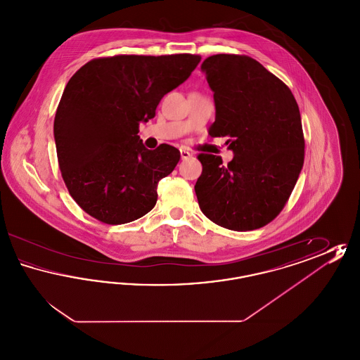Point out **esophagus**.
<instances>
[{
	"mask_svg": "<svg viewBox=\"0 0 360 360\" xmlns=\"http://www.w3.org/2000/svg\"><path fill=\"white\" fill-rule=\"evenodd\" d=\"M179 153H181V159H182V160L188 159V158L191 156V154H190L188 151H186V150H184V148H181V150H179Z\"/></svg>",
	"mask_w": 360,
	"mask_h": 360,
	"instance_id": "1",
	"label": "esophagus"
}]
</instances>
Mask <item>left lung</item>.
Returning <instances> with one entry per match:
<instances>
[{
    "mask_svg": "<svg viewBox=\"0 0 360 360\" xmlns=\"http://www.w3.org/2000/svg\"><path fill=\"white\" fill-rule=\"evenodd\" d=\"M213 91L212 136H228L233 159L198 155L194 186L209 220L232 231H252L283 209L304 166V134L297 101L274 74L244 55L219 53L201 65Z\"/></svg>",
    "mask_w": 360,
    "mask_h": 360,
    "instance_id": "8db88e82",
    "label": "left lung"
}]
</instances>
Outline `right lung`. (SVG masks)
Segmentation results:
<instances>
[{
	"instance_id": "1",
	"label": "right lung",
	"mask_w": 360,
	"mask_h": 360,
	"mask_svg": "<svg viewBox=\"0 0 360 360\" xmlns=\"http://www.w3.org/2000/svg\"><path fill=\"white\" fill-rule=\"evenodd\" d=\"M200 55H117L87 62L71 78L53 121L59 169L74 201L105 224L131 223L158 200V182L179 162L160 144L147 150L140 122L184 84Z\"/></svg>"
}]
</instances>
